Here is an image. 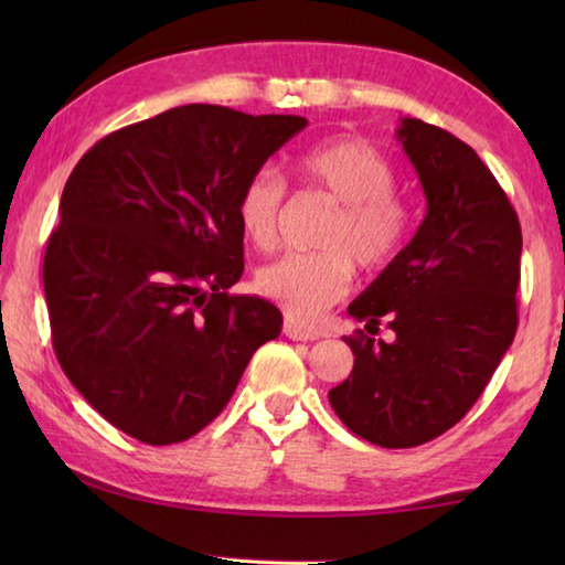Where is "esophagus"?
Returning <instances> with one entry per match:
<instances>
[{
	"instance_id": "esophagus-1",
	"label": "esophagus",
	"mask_w": 565,
	"mask_h": 565,
	"mask_svg": "<svg viewBox=\"0 0 565 565\" xmlns=\"http://www.w3.org/2000/svg\"><path fill=\"white\" fill-rule=\"evenodd\" d=\"M284 333L289 337L291 341H317L321 333L313 331V329H306L301 323H296L294 319H286L284 323Z\"/></svg>"
}]
</instances>
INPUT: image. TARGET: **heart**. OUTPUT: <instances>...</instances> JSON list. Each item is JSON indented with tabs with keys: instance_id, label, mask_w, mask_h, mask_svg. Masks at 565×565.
Wrapping results in <instances>:
<instances>
[{
	"instance_id": "heart-1",
	"label": "heart",
	"mask_w": 565,
	"mask_h": 565,
	"mask_svg": "<svg viewBox=\"0 0 565 565\" xmlns=\"http://www.w3.org/2000/svg\"><path fill=\"white\" fill-rule=\"evenodd\" d=\"M299 177L337 206L319 236L321 252L286 254L256 274V291L299 321L319 319L349 291L353 264L381 271L411 236V209L396 191V169L366 139L341 137L306 149ZM286 184L271 167L256 169L236 196V218L256 248L276 242Z\"/></svg>"
}]
</instances>
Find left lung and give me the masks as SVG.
Wrapping results in <instances>:
<instances>
[{"label": "left lung", "instance_id": "8db88e82", "mask_svg": "<svg viewBox=\"0 0 565 565\" xmlns=\"http://www.w3.org/2000/svg\"><path fill=\"white\" fill-rule=\"evenodd\" d=\"M428 212L398 259L349 306V379L329 391L353 434L414 448L456 426L483 394L519 329L521 224L491 169L466 141L420 119L398 129Z\"/></svg>", "mask_w": 565, "mask_h": 565}]
</instances>
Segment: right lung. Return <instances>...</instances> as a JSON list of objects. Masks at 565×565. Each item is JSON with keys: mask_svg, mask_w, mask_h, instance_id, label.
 I'll return each instance as SVG.
<instances>
[{"mask_svg": "<svg viewBox=\"0 0 565 565\" xmlns=\"http://www.w3.org/2000/svg\"><path fill=\"white\" fill-rule=\"evenodd\" d=\"M306 127L186 104L99 139L66 179L44 254L56 361L131 438L186 441L222 414L281 311L242 279L236 196Z\"/></svg>", "mask_w": 565, "mask_h": 565, "instance_id": "1", "label": "right lung"}]
</instances>
